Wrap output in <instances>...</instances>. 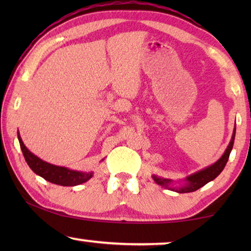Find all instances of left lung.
<instances>
[{
	"label": "left lung",
	"instance_id": "obj_1",
	"mask_svg": "<svg viewBox=\"0 0 251 251\" xmlns=\"http://www.w3.org/2000/svg\"><path fill=\"white\" fill-rule=\"evenodd\" d=\"M235 135H236V126L233 128L232 131V136L230 139V143L227 146L226 151L223 154V156L220 158L214 163L210 166H208L203 169H201L196 173L192 174V175L187 176L185 178V182L184 185H181L179 187L177 186H173V179H168V178H163L156 175H152V179L156 182L157 185H160L161 187H165V188H168L173 190V192L179 193V194H185V193H192L197 190L199 188H201L202 186H205L207 182H209L211 180H214L216 177H217L220 173L223 172V169L226 166L229 155H230V151L232 150L233 146V142H235Z\"/></svg>",
	"mask_w": 251,
	"mask_h": 251
}]
</instances>
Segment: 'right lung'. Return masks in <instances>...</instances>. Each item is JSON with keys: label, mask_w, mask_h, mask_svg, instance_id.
Listing matches in <instances>:
<instances>
[{"label": "right lung", "mask_w": 251, "mask_h": 251, "mask_svg": "<svg viewBox=\"0 0 251 251\" xmlns=\"http://www.w3.org/2000/svg\"><path fill=\"white\" fill-rule=\"evenodd\" d=\"M18 138L20 142L21 150L24 155V158L26 160L29 168L41 177H43L45 180H48L52 184H56L59 186H77L87 181L93 177V172H77L70 169L67 167L56 166V165L50 164L48 161L42 160L36 155L29 151L26 146L21 138L20 133L18 131ZM104 159H101L103 161Z\"/></svg>", "instance_id": "add662e5"}]
</instances>
